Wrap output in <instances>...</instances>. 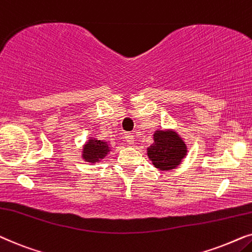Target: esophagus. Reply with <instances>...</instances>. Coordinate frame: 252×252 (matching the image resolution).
<instances>
[{"instance_id": "obj_1", "label": "esophagus", "mask_w": 252, "mask_h": 252, "mask_svg": "<svg viewBox=\"0 0 252 252\" xmlns=\"http://www.w3.org/2000/svg\"><path fill=\"white\" fill-rule=\"evenodd\" d=\"M126 143L132 145V144H135V136H133L132 133H126Z\"/></svg>"}]
</instances>
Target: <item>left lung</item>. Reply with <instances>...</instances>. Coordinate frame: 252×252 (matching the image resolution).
Returning <instances> with one entry per match:
<instances>
[{
  "label": "left lung",
  "mask_w": 252,
  "mask_h": 252,
  "mask_svg": "<svg viewBox=\"0 0 252 252\" xmlns=\"http://www.w3.org/2000/svg\"><path fill=\"white\" fill-rule=\"evenodd\" d=\"M146 151L153 166L161 172L177 168L188 153L183 138L173 129L156 130L153 133V144Z\"/></svg>",
  "instance_id": "8db88e82"
}]
</instances>
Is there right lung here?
I'll use <instances>...</instances> for the list:
<instances>
[{"label": "right lung", "mask_w": 252, "mask_h": 252, "mask_svg": "<svg viewBox=\"0 0 252 252\" xmlns=\"http://www.w3.org/2000/svg\"><path fill=\"white\" fill-rule=\"evenodd\" d=\"M112 145L106 140L90 137L83 145L82 159L90 163H96L105 159L112 151Z\"/></svg>", "instance_id": "add662e5"}]
</instances>
